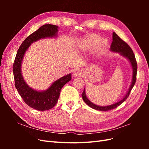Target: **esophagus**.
I'll return each instance as SVG.
<instances>
[{"label": "esophagus", "mask_w": 149, "mask_h": 149, "mask_svg": "<svg viewBox=\"0 0 149 149\" xmlns=\"http://www.w3.org/2000/svg\"><path fill=\"white\" fill-rule=\"evenodd\" d=\"M83 74H84L83 71L81 70H79V69L75 70L73 73V76H74V77H77V76H82Z\"/></svg>", "instance_id": "obj_1"}]
</instances>
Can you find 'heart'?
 I'll use <instances>...</instances> for the list:
<instances>
[{
	"label": "heart",
	"instance_id": "1",
	"mask_svg": "<svg viewBox=\"0 0 149 149\" xmlns=\"http://www.w3.org/2000/svg\"><path fill=\"white\" fill-rule=\"evenodd\" d=\"M98 40H99V37L97 35L90 36L88 38L83 40V41L81 42V43L80 44L79 47L83 49H89L91 48L93 46V45L96 42H97ZM106 44H107V41L105 39L101 40L97 45V47L96 48V52L97 53H100L101 52H102L104 48H105Z\"/></svg>",
	"mask_w": 149,
	"mask_h": 149
}]
</instances>
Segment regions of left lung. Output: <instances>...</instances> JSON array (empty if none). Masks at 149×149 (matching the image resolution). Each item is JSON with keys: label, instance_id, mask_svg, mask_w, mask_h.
I'll return each instance as SVG.
<instances>
[{"label": "left lung", "instance_id": "1", "mask_svg": "<svg viewBox=\"0 0 149 149\" xmlns=\"http://www.w3.org/2000/svg\"><path fill=\"white\" fill-rule=\"evenodd\" d=\"M110 48H111V52H118L120 53V55L123 56L124 57H125L127 59L129 60L132 68V71H133L132 80L131 84H130V88L128 90L127 94H125V96L119 102L107 106H97V105L94 104H93V102L90 101L86 97V95L85 88H84V91L82 93V97H83V101L86 102V104H87L89 107H91V108H93V109L98 110V111H107L111 110L112 109H114V108L119 106V105L121 104L122 103L124 102L129 97V94L130 91H131V90L136 81L137 63L136 60V57H135V55H134V53H133V51L131 49V48L129 46V45L127 43H125L124 40H122L115 32H113V33H112V42L111 43Z\"/></svg>", "mask_w": 149, "mask_h": 149}]
</instances>
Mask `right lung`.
Returning <instances> with one entry per match:
<instances>
[{
  "label": "right lung",
  "mask_w": 149,
  "mask_h": 149,
  "mask_svg": "<svg viewBox=\"0 0 149 149\" xmlns=\"http://www.w3.org/2000/svg\"><path fill=\"white\" fill-rule=\"evenodd\" d=\"M58 29L56 25H43L29 35L18 49L13 65V77L17 90L26 104L38 111L49 110L55 106L60 97L61 88L71 79V74H68L57 79L45 91H38L29 86L22 77V62L25 52L31 43L42 38L56 37Z\"/></svg>",
  "instance_id": "add662e5"
}]
</instances>
